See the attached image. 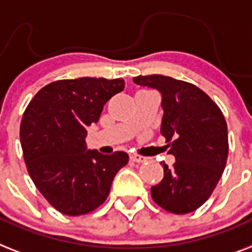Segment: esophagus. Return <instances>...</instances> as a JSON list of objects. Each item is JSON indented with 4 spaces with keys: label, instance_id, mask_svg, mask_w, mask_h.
<instances>
[{
    "label": "esophagus",
    "instance_id": "1",
    "mask_svg": "<svg viewBox=\"0 0 252 252\" xmlns=\"http://www.w3.org/2000/svg\"><path fill=\"white\" fill-rule=\"evenodd\" d=\"M130 159L132 162H138V163H141V162L147 161V157L138 155V153H132V155H130Z\"/></svg>",
    "mask_w": 252,
    "mask_h": 252
}]
</instances>
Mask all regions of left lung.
<instances>
[{"instance_id": "left-lung-1", "label": "left lung", "mask_w": 252, "mask_h": 252, "mask_svg": "<svg viewBox=\"0 0 252 252\" xmlns=\"http://www.w3.org/2000/svg\"><path fill=\"white\" fill-rule=\"evenodd\" d=\"M134 82L161 93V134L172 167L162 165L163 179L152 187V198L168 213L184 215L213 194L228 158V128L223 112L196 85L162 74L138 76Z\"/></svg>"}]
</instances>
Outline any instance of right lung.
I'll list each match as a JSON object with an SVG mask.
<instances>
[{
  "instance_id": "1",
  "label": "right lung",
  "mask_w": 252,
  "mask_h": 252,
  "mask_svg": "<svg viewBox=\"0 0 252 252\" xmlns=\"http://www.w3.org/2000/svg\"><path fill=\"white\" fill-rule=\"evenodd\" d=\"M122 78L81 77L46 85L29 101L20 143L34 186L59 213L85 215L107 199L114 176L127 165L125 152L86 151V127L104 104L124 90Z\"/></svg>"
}]
</instances>
